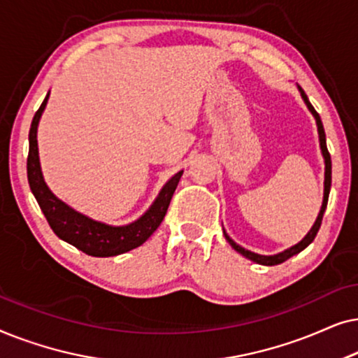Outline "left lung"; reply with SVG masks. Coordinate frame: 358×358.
<instances>
[{"mask_svg": "<svg viewBox=\"0 0 358 358\" xmlns=\"http://www.w3.org/2000/svg\"><path fill=\"white\" fill-rule=\"evenodd\" d=\"M298 90L301 92V97L303 101H305V104L310 112L313 114V117L316 119V125H317V134H320V146H321V153H322V158H324V197H322V205H321V210H320V215H317L315 224H313V228L308 231V234L305 238L301 239L300 243L295 244V246H292L290 249H287V251L283 252H278V254H273V256H261V254H256V252H251L248 251V249H244L239 246L233 241L231 238L228 236L227 233H224V238H227V241L231 244V248L234 251H238L239 254H243L244 257L251 259L252 262H257V264H262V266H277V264H282L285 262L287 259H290L292 256H295V254L301 252L303 249H305L308 244L313 243V239L316 238L317 231H320V227H321V222H322V215H324V210H326V205H327V199H329V190H331V155L329 151H327V146H326V134H324V127H322V122H321V117L317 112L315 110V107L311 106V102L308 101V96L305 94V91L301 90L300 86H298Z\"/></svg>", "mask_w": 358, "mask_h": 358, "instance_id": "left-lung-1", "label": "left lung"}]
</instances>
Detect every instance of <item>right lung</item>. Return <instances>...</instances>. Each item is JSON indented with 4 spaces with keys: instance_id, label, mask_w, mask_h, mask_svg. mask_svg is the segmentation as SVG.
<instances>
[{
    "instance_id": "obj_1",
    "label": "right lung",
    "mask_w": 358,
    "mask_h": 358,
    "mask_svg": "<svg viewBox=\"0 0 358 358\" xmlns=\"http://www.w3.org/2000/svg\"><path fill=\"white\" fill-rule=\"evenodd\" d=\"M48 94L43 99L42 106L38 107L36 115H34L31 130H29L27 179L34 197H36L38 207L45 215L53 233L63 239V241L86 252L87 256L94 257L119 256V254H124L141 246L163 222L171 199H173V194L176 187H178L179 179L184 171H179L178 174H174L164 184V187L161 189L153 205L138 220H135L134 223L124 224V227H112V224L96 222V220L86 217V215L76 212V210L68 207L65 202H62L60 199H57L52 194V190L47 187L42 176L37 148V127L42 112L47 106Z\"/></svg>"
}]
</instances>
